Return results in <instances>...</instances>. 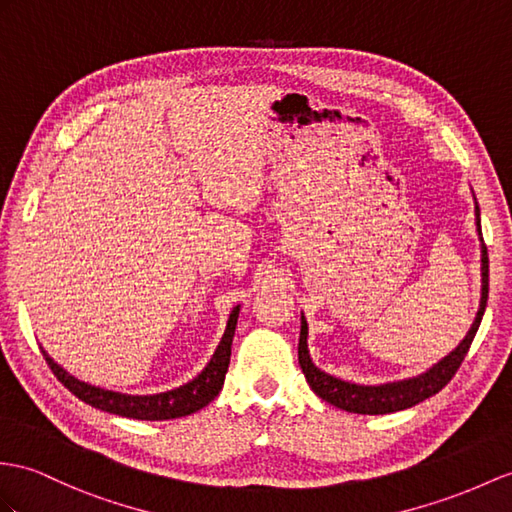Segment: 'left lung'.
Returning <instances> with one entry per match:
<instances>
[{
    "instance_id": "left-lung-1",
    "label": "left lung",
    "mask_w": 512,
    "mask_h": 512,
    "mask_svg": "<svg viewBox=\"0 0 512 512\" xmlns=\"http://www.w3.org/2000/svg\"><path fill=\"white\" fill-rule=\"evenodd\" d=\"M476 199V197H473ZM476 228L480 236V271H482V293H480V308L473 319L471 328L463 341L458 343L454 352L441 358L439 363L432 365L428 371L419 373L415 378L397 380V382H386V384H356L347 382L341 378H334L330 373L321 371L308 352V323L302 313V328H299V345H297V358L299 367H302L306 382L310 384L321 400L328 404L347 410V413H358V415H386V413H397V410H406L415 406L423 400H428L434 393H439L443 386L454 378L460 363H463L473 336H476L480 321L486 308V299H489V254H486V245L482 239V228H480V208L476 202Z\"/></svg>"
}]
</instances>
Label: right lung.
<instances>
[{
    "mask_svg": "<svg viewBox=\"0 0 512 512\" xmlns=\"http://www.w3.org/2000/svg\"><path fill=\"white\" fill-rule=\"evenodd\" d=\"M241 306H234L228 317L226 332H223L221 341L213 358L208 360V365L197 373V376L186 382L178 389H171L165 393L154 395H128L119 391H108L102 386H95L89 382H82L76 376H71L69 371L62 369L56 360L49 356L43 347L41 352L47 360L49 369L54 371V376L67 386V389L78 397V400L86 402L93 408L106 410L112 415H121L128 419H141V421H162V419H178L193 415L197 410H202L219 395L223 380H226L230 354H232V339L236 330V319H239Z\"/></svg>",
    "mask_w": 512,
    "mask_h": 512,
    "instance_id": "add662e5",
    "label": "right lung"
}]
</instances>
